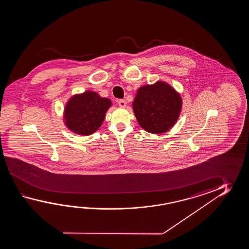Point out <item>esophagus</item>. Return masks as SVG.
Returning a JSON list of instances; mask_svg holds the SVG:
<instances>
[{"instance_id": "obj_1", "label": "esophagus", "mask_w": 249, "mask_h": 249, "mask_svg": "<svg viewBox=\"0 0 249 249\" xmlns=\"http://www.w3.org/2000/svg\"><path fill=\"white\" fill-rule=\"evenodd\" d=\"M118 105H119V107H124L126 106V101H124V100H119L118 101Z\"/></svg>"}]
</instances>
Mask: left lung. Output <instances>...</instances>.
I'll use <instances>...</instances> for the list:
<instances>
[{"mask_svg":"<svg viewBox=\"0 0 249 249\" xmlns=\"http://www.w3.org/2000/svg\"><path fill=\"white\" fill-rule=\"evenodd\" d=\"M181 98L164 82L144 85L132 103L139 124L151 133L166 132L175 125L181 109Z\"/></svg>","mask_w":249,"mask_h":249,"instance_id":"1","label":"left lung"}]
</instances>
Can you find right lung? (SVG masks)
Returning a JSON list of instances; mask_svg holds the SVG:
<instances>
[{
  "label": "right lung",
  "mask_w": 249,
  "mask_h": 249,
  "mask_svg": "<svg viewBox=\"0 0 249 249\" xmlns=\"http://www.w3.org/2000/svg\"><path fill=\"white\" fill-rule=\"evenodd\" d=\"M111 101L94 91H85L69 100L65 108L66 125L75 133L90 135L101 126Z\"/></svg>",
  "instance_id": "obj_1"
}]
</instances>
